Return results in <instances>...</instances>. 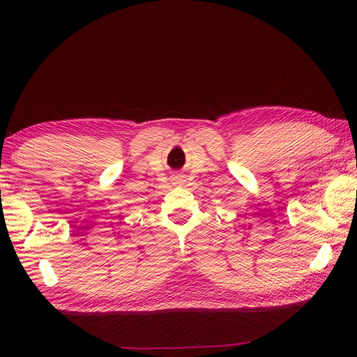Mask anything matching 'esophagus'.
Instances as JSON below:
<instances>
[{
	"label": "esophagus",
	"mask_w": 357,
	"mask_h": 357,
	"mask_svg": "<svg viewBox=\"0 0 357 357\" xmlns=\"http://www.w3.org/2000/svg\"><path fill=\"white\" fill-rule=\"evenodd\" d=\"M181 179H183V176H178V181H181Z\"/></svg>",
	"instance_id": "1"
}]
</instances>
